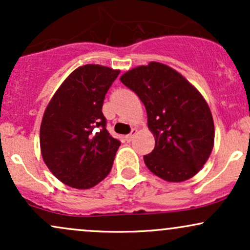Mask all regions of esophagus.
<instances>
[{
	"instance_id": "34e87169",
	"label": "esophagus",
	"mask_w": 250,
	"mask_h": 250,
	"mask_svg": "<svg viewBox=\"0 0 250 250\" xmlns=\"http://www.w3.org/2000/svg\"><path fill=\"white\" fill-rule=\"evenodd\" d=\"M137 133V129H133V130H131V133L130 134H128L127 136H125V140H127L128 142H130L131 140L134 139V136H135V134Z\"/></svg>"
}]
</instances>
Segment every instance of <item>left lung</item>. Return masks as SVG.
<instances>
[{
	"mask_svg": "<svg viewBox=\"0 0 250 250\" xmlns=\"http://www.w3.org/2000/svg\"><path fill=\"white\" fill-rule=\"evenodd\" d=\"M121 82L145 104L155 148L145 155L151 173L168 182L191 179L214 147L211 111L201 93L167 64L149 62L128 70Z\"/></svg>",
	"mask_w": 250,
	"mask_h": 250,
	"instance_id": "obj_1",
	"label": "left lung"
}]
</instances>
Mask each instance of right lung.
<instances>
[{"label":"right lung","mask_w":250,"mask_h":250,"mask_svg":"<svg viewBox=\"0 0 250 250\" xmlns=\"http://www.w3.org/2000/svg\"><path fill=\"white\" fill-rule=\"evenodd\" d=\"M120 70L100 64L79 67L45 108L40 147L47 167L64 185L89 189L110 173L121 142L105 129L102 105Z\"/></svg>","instance_id":"right-lung-1"}]
</instances>
